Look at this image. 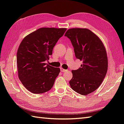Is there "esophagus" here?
<instances>
[{
	"mask_svg": "<svg viewBox=\"0 0 124 124\" xmlns=\"http://www.w3.org/2000/svg\"><path fill=\"white\" fill-rule=\"evenodd\" d=\"M66 70H66V69H63V68H60V71H61L62 72H65V71H66Z\"/></svg>",
	"mask_w": 124,
	"mask_h": 124,
	"instance_id": "esophagus-1",
	"label": "esophagus"
}]
</instances>
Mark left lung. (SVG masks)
<instances>
[{"mask_svg":"<svg viewBox=\"0 0 124 124\" xmlns=\"http://www.w3.org/2000/svg\"><path fill=\"white\" fill-rule=\"evenodd\" d=\"M65 36L70 39L76 58L83 61L81 67L71 71L69 84L75 92L87 95L97 89L106 76V51L100 39L88 29H69Z\"/></svg>","mask_w":124,"mask_h":124,"instance_id":"left-lung-1","label":"left lung"}]
</instances>
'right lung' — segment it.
<instances>
[{
	"instance_id": "add662e5",
	"label": "right lung",
	"mask_w": 124,
	"mask_h": 124,
	"mask_svg": "<svg viewBox=\"0 0 124 124\" xmlns=\"http://www.w3.org/2000/svg\"><path fill=\"white\" fill-rule=\"evenodd\" d=\"M66 28H41L23 38L17 53L18 77L33 93H41L52 88L60 68L46 64L54 47Z\"/></svg>"
}]
</instances>
